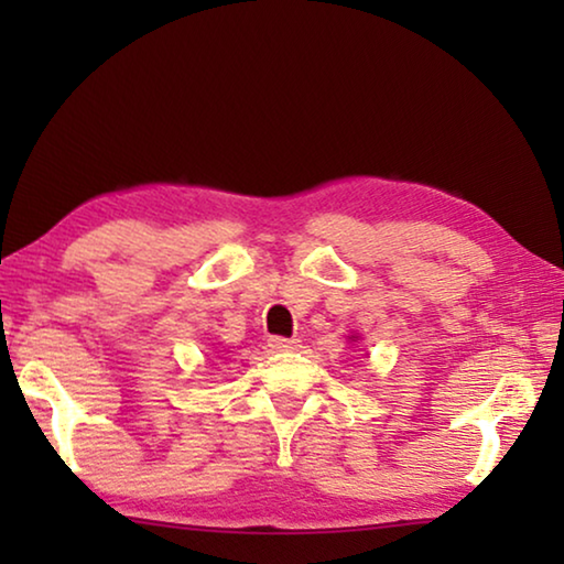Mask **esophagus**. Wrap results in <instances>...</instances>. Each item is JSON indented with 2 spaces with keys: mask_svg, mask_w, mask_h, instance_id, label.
<instances>
[{
  "mask_svg": "<svg viewBox=\"0 0 564 564\" xmlns=\"http://www.w3.org/2000/svg\"><path fill=\"white\" fill-rule=\"evenodd\" d=\"M269 346H271L273 350H279V352H289V350H295V348H299V340H295V338L271 336V338H269Z\"/></svg>",
  "mask_w": 564,
  "mask_h": 564,
  "instance_id": "1",
  "label": "esophagus"
}]
</instances>
